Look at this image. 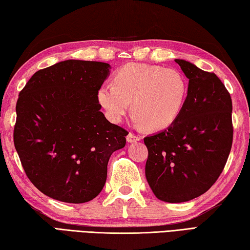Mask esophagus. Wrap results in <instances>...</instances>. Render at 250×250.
<instances>
[{"label":"esophagus","mask_w":250,"mask_h":250,"mask_svg":"<svg viewBox=\"0 0 250 250\" xmlns=\"http://www.w3.org/2000/svg\"><path fill=\"white\" fill-rule=\"evenodd\" d=\"M140 137L137 134H134L132 132H130L128 135H126V141H128L129 143H132V142H137V141H140Z\"/></svg>","instance_id":"34e87169"}]
</instances>
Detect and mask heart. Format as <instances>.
I'll list each match as a JSON object with an SVG mask.
<instances>
[{
    "instance_id": "1",
    "label": "heart",
    "mask_w": 250,
    "mask_h": 250,
    "mask_svg": "<svg viewBox=\"0 0 250 250\" xmlns=\"http://www.w3.org/2000/svg\"><path fill=\"white\" fill-rule=\"evenodd\" d=\"M187 96V80L178 70L140 63L120 67L115 84H104L97 92L98 102L110 121L120 122L132 103L134 120L153 131L174 124Z\"/></svg>"
}]
</instances>
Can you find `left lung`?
Segmentation results:
<instances>
[{
  "label": "left lung",
  "instance_id": "8db88e82",
  "mask_svg": "<svg viewBox=\"0 0 250 250\" xmlns=\"http://www.w3.org/2000/svg\"><path fill=\"white\" fill-rule=\"evenodd\" d=\"M189 79L180 116L162 132L144 138L149 187L162 201H189L207 192L223 171L233 143L232 98L222 81L176 59Z\"/></svg>",
  "mask_w": 250,
  "mask_h": 250
}]
</instances>
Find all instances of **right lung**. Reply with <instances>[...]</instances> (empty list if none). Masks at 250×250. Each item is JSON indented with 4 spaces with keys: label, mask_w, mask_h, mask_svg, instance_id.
Returning a JSON list of instances; mask_svg holds the SVG:
<instances>
[{
    "label": "right lung",
    "mask_w": 250,
    "mask_h": 250,
    "mask_svg": "<svg viewBox=\"0 0 250 250\" xmlns=\"http://www.w3.org/2000/svg\"><path fill=\"white\" fill-rule=\"evenodd\" d=\"M105 62L66 60L39 70L16 103L14 145L28 179L67 203L97 197L111 154L129 132L108 121L97 92L109 75Z\"/></svg>",
    "instance_id": "obj_1"
}]
</instances>
